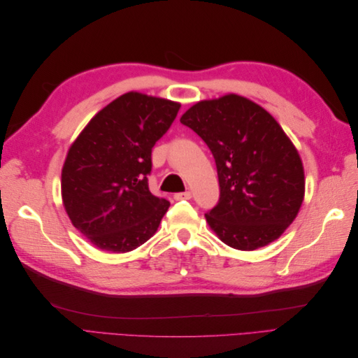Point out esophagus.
Instances as JSON below:
<instances>
[{"mask_svg":"<svg viewBox=\"0 0 358 358\" xmlns=\"http://www.w3.org/2000/svg\"><path fill=\"white\" fill-rule=\"evenodd\" d=\"M191 191H185V192H178L175 194V200H189L191 199Z\"/></svg>","mask_w":358,"mask_h":358,"instance_id":"esophagus-1","label":"esophagus"}]
</instances>
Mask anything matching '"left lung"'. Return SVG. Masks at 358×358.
Wrapping results in <instances>:
<instances>
[{
  "label": "left lung",
  "instance_id": "1",
  "mask_svg": "<svg viewBox=\"0 0 358 358\" xmlns=\"http://www.w3.org/2000/svg\"><path fill=\"white\" fill-rule=\"evenodd\" d=\"M180 122L203 138L215 158L220 200L204 215L210 229L241 251L276 241L299 213L305 171L275 117L229 94L194 104Z\"/></svg>",
  "mask_w": 358,
  "mask_h": 358
}]
</instances>
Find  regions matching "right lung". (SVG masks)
Instances as JSON below:
<instances>
[{"mask_svg": "<svg viewBox=\"0 0 358 358\" xmlns=\"http://www.w3.org/2000/svg\"><path fill=\"white\" fill-rule=\"evenodd\" d=\"M179 109L175 101L127 92L71 145L61 175L64 208L96 248L128 252L155 234L170 203L149 191L150 155Z\"/></svg>", "mask_w": 358, "mask_h": 358, "instance_id": "1", "label": "right lung"}]
</instances>
